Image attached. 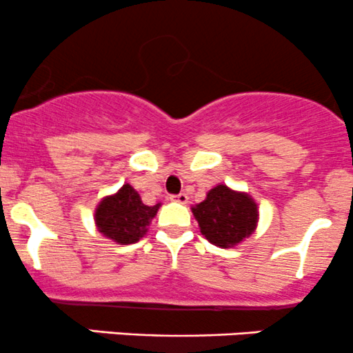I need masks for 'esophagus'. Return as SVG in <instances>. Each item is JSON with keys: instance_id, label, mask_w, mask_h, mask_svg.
Listing matches in <instances>:
<instances>
[{"instance_id": "esophagus-1", "label": "esophagus", "mask_w": 353, "mask_h": 353, "mask_svg": "<svg viewBox=\"0 0 353 353\" xmlns=\"http://www.w3.org/2000/svg\"><path fill=\"white\" fill-rule=\"evenodd\" d=\"M170 201H172V203H179V204H185L188 203V194H184V192H181V194H172L169 197Z\"/></svg>"}]
</instances>
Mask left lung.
<instances>
[{"label":"left lung","mask_w":353,"mask_h":353,"mask_svg":"<svg viewBox=\"0 0 353 353\" xmlns=\"http://www.w3.org/2000/svg\"><path fill=\"white\" fill-rule=\"evenodd\" d=\"M191 209L201 233L214 246L233 248L256 230L259 214L253 197L224 184L212 188L206 199Z\"/></svg>","instance_id":"left-lung-1"}]
</instances>
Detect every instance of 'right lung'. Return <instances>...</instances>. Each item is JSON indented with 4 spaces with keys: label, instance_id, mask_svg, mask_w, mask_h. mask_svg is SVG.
Here are the masks:
<instances>
[{
    "label": "right lung",
    "instance_id": "right-lung-1",
    "mask_svg": "<svg viewBox=\"0 0 353 353\" xmlns=\"http://www.w3.org/2000/svg\"><path fill=\"white\" fill-rule=\"evenodd\" d=\"M161 203L147 206L130 184H123L115 194L105 196L95 209L97 230L119 245H132L147 233V226L157 214Z\"/></svg>",
    "mask_w": 353,
    "mask_h": 353
}]
</instances>
